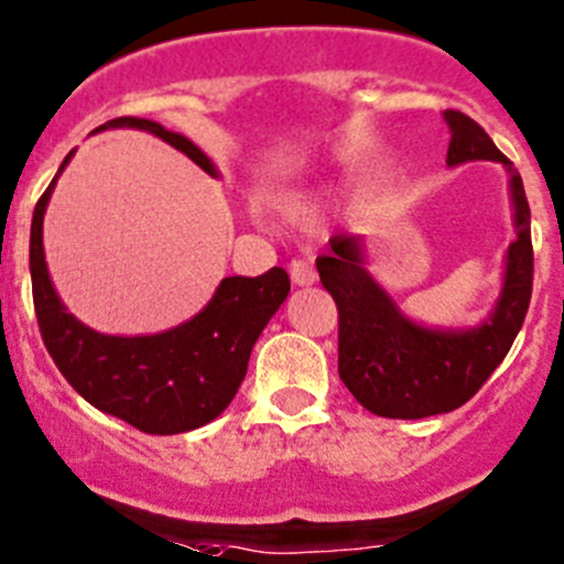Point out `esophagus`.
<instances>
[{
	"label": "esophagus",
	"instance_id": "esophagus-1",
	"mask_svg": "<svg viewBox=\"0 0 564 564\" xmlns=\"http://www.w3.org/2000/svg\"><path fill=\"white\" fill-rule=\"evenodd\" d=\"M289 275H292L294 286H312L317 281V270H314L312 261H306V258H294L292 264H289Z\"/></svg>",
	"mask_w": 564,
	"mask_h": 564
}]
</instances>
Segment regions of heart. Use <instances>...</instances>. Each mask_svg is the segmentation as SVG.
Segmentation results:
<instances>
[{"instance_id": "heart-1", "label": "heart", "mask_w": 564, "mask_h": 564, "mask_svg": "<svg viewBox=\"0 0 564 564\" xmlns=\"http://www.w3.org/2000/svg\"><path fill=\"white\" fill-rule=\"evenodd\" d=\"M278 208H281V214L289 219V223H312L314 219V205L306 203V199L286 197L278 203Z\"/></svg>"}]
</instances>
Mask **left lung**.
<instances>
[{"label": "left lung", "instance_id": "left-lung-1", "mask_svg": "<svg viewBox=\"0 0 564 564\" xmlns=\"http://www.w3.org/2000/svg\"><path fill=\"white\" fill-rule=\"evenodd\" d=\"M451 128L448 166L498 161L509 172L514 241L507 250L501 297L476 328H425L409 319L365 270L359 236L336 234L317 258L319 281L339 312V378L378 417L420 420L465 406L509 354L531 300L534 250L523 181L484 128L462 110H445Z\"/></svg>", "mask_w": 564, "mask_h": 564}]
</instances>
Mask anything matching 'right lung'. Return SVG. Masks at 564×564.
I'll use <instances>...</instances> for the list:
<instances>
[{
    "label": "right lung",
    "instance_id": "obj_1",
    "mask_svg": "<svg viewBox=\"0 0 564 564\" xmlns=\"http://www.w3.org/2000/svg\"><path fill=\"white\" fill-rule=\"evenodd\" d=\"M108 128L147 130L217 177V166L197 144L163 124L139 116H119L99 124L94 133ZM72 155L75 150L63 158L57 175L66 170ZM57 175L35 203L30 228L35 317L57 370L91 406L144 434H183L219 417L245 381L252 345L286 300V270L272 267L258 278H225L203 312L163 334H99L66 312L46 270L44 214Z\"/></svg>",
    "mask_w": 564,
    "mask_h": 564
}]
</instances>
